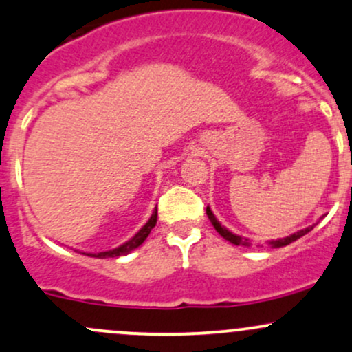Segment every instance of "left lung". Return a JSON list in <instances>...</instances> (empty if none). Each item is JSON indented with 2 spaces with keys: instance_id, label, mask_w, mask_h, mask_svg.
<instances>
[{
  "instance_id": "obj_1",
  "label": "left lung",
  "mask_w": 352,
  "mask_h": 352,
  "mask_svg": "<svg viewBox=\"0 0 352 352\" xmlns=\"http://www.w3.org/2000/svg\"><path fill=\"white\" fill-rule=\"evenodd\" d=\"M207 215H208V220H210V222H212V226L215 227V230H217V232H219L220 235H222V237L226 239V241H229L230 244H234V245H242V247H250V245H252V242H250L249 239H244V237H241V235L232 234V232H230V230H227L226 227H223L222 223H220L219 220L215 219L214 212L210 210V207H207ZM312 229H314V226H309V227H306V229L299 230V232L289 235V237L277 239V241H270L269 245H270V247H284V245L291 244V242L297 241V239H300V237H302V235H306L307 232H311Z\"/></svg>"
}]
</instances>
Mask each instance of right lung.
Masks as SVG:
<instances>
[{"label": "right lung", "mask_w": 352, "mask_h": 352, "mask_svg": "<svg viewBox=\"0 0 352 352\" xmlns=\"http://www.w3.org/2000/svg\"><path fill=\"white\" fill-rule=\"evenodd\" d=\"M155 223H157V207H155V210H153L152 217L148 219V222H146L145 226L142 227V229L138 230V232L135 234L132 239H130V241H126L125 244L118 245L117 249L105 250V252H96V254H87V252H83V254H85V256H88V257H98V258H108V257H120V256H126V254H130V252H132V250L137 249L138 245L144 244V241H145L146 237H148L150 230H152L153 227H155Z\"/></svg>", "instance_id": "add662e5"}]
</instances>
